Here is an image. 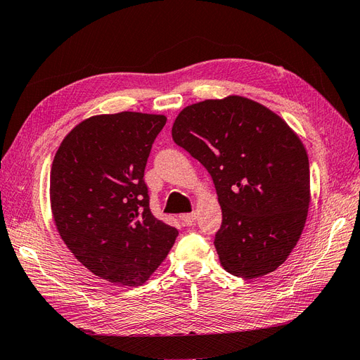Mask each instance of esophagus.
Returning a JSON list of instances; mask_svg holds the SVG:
<instances>
[{"mask_svg": "<svg viewBox=\"0 0 360 360\" xmlns=\"http://www.w3.org/2000/svg\"><path fill=\"white\" fill-rule=\"evenodd\" d=\"M180 219H181L183 225L191 226L195 224V221H197V213L192 212V213H186V214H180Z\"/></svg>", "mask_w": 360, "mask_h": 360, "instance_id": "esophagus-1", "label": "esophagus"}]
</instances>
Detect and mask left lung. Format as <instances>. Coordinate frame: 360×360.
<instances>
[{
    "label": "left lung",
    "instance_id": "left-lung-1",
    "mask_svg": "<svg viewBox=\"0 0 360 360\" xmlns=\"http://www.w3.org/2000/svg\"><path fill=\"white\" fill-rule=\"evenodd\" d=\"M172 139L213 179L222 209L214 248L222 267L254 279L276 270L307 222L309 160L278 114L242 96L184 108Z\"/></svg>",
    "mask_w": 360,
    "mask_h": 360
}]
</instances>
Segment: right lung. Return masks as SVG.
<instances>
[{"label":"right lung","mask_w":360,"mask_h":360,"mask_svg":"<svg viewBox=\"0 0 360 360\" xmlns=\"http://www.w3.org/2000/svg\"><path fill=\"white\" fill-rule=\"evenodd\" d=\"M165 115L118 112L75 126L51 168V209L63 242L96 276L138 287L179 231L150 210L144 169Z\"/></svg>","instance_id":"right-lung-1"}]
</instances>
